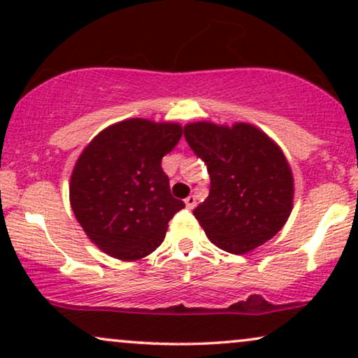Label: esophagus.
I'll return each mask as SVG.
<instances>
[{
  "label": "esophagus",
  "mask_w": 358,
  "mask_h": 358,
  "mask_svg": "<svg viewBox=\"0 0 358 358\" xmlns=\"http://www.w3.org/2000/svg\"><path fill=\"white\" fill-rule=\"evenodd\" d=\"M184 202H186L187 209H194V207H196V197H194V196L186 197V199H184Z\"/></svg>",
  "instance_id": "34e87169"
}]
</instances>
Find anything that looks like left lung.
Instances as JSON below:
<instances>
[{
    "label": "left lung",
    "mask_w": 358,
    "mask_h": 358,
    "mask_svg": "<svg viewBox=\"0 0 358 358\" xmlns=\"http://www.w3.org/2000/svg\"><path fill=\"white\" fill-rule=\"evenodd\" d=\"M184 136L210 176L209 196L194 209L207 239L237 255L271 241L294 206L292 169L275 141L249 122H189Z\"/></svg>",
    "instance_id": "1"
}]
</instances>
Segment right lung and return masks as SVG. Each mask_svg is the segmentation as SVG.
Masks as SVG:
<instances>
[{"mask_svg":"<svg viewBox=\"0 0 358 358\" xmlns=\"http://www.w3.org/2000/svg\"><path fill=\"white\" fill-rule=\"evenodd\" d=\"M182 136L178 122L131 117L108 126L79 154L69 202L92 244L119 260H139L161 245L184 207L174 199L162 157Z\"/></svg>","mask_w":358,"mask_h":358,"instance_id":"right-lung-1","label":"right lung"}]
</instances>
